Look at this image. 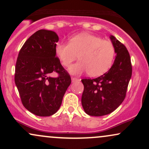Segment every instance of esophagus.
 Returning a JSON list of instances; mask_svg holds the SVG:
<instances>
[{"mask_svg":"<svg viewBox=\"0 0 149 149\" xmlns=\"http://www.w3.org/2000/svg\"><path fill=\"white\" fill-rule=\"evenodd\" d=\"M78 80H79L78 78H75V77H71V81H72V82H76V81Z\"/></svg>","mask_w":149,"mask_h":149,"instance_id":"34e87169","label":"esophagus"}]
</instances>
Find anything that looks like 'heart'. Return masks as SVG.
I'll return each mask as SVG.
<instances>
[{
    "mask_svg": "<svg viewBox=\"0 0 149 149\" xmlns=\"http://www.w3.org/2000/svg\"><path fill=\"white\" fill-rule=\"evenodd\" d=\"M55 52L65 67H69L78 55L80 61L70 67L71 73L80 74L87 71L88 76L97 77L111 67L115 56V47L111 41L84 32L73 36L69 42H58Z\"/></svg>",
    "mask_w": 149,
    "mask_h": 149,
    "instance_id": "b5f03b06",
    "label": "heart"
}]
</instances>
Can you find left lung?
<instances>
[{"label":"left lung","instance_id":"obj_1","mask_svg":"<svg viewBox=\"0 0 149 149\" xmlns=\"http://www.w3.org/2000/svg\"><path fill=\"white\" fill-rule=\"evenodd\" d=\"M117 56L109 70L96 78H84L82 105L86 113L91 116L109 114L118 108L125 99L132 65L126 47L111 36Z\"/></svg>","mask_w":149,"mask_h":149}]
</instances>
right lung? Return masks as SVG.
<instances>
[{"instance_id": "right-lung-1", "label": "right lung", "mask_w": 149, "mask_h": 149, "mask_svg": "<svg viewBox=\"0 0 149 149\" xmlns=\"http://www.w3.org/2000/svg\"><path fill=\"white\" fill-rule=\"evenodd\" d=\"M58 36L54 31L40 29L31 35L20 49L15 67V84L22 104L38 116L57 112L71 80L56 56ZM58 76L53 78L50 73Z\"/></svg>"}]
</instances>
